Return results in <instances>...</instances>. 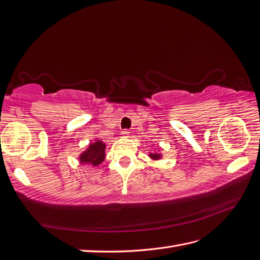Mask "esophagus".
<instances>
[{"instance_id":"obj_1","label":"esophagus","mask_w":260,"mask_h":260,"mask_svg":"<svg viewBox=\"0 0 260 260\" xmlns=\"http://www.w3.org/2000/svg\"><path fill=\"white\" fill-rule=\"evenodd\" d=\"M122 135H123L124 137H128V135H129V132H128L127 129H125V131H123V132H122Z\"/></svg>"}]
</instances>
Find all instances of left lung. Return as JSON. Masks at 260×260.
Masks as SVG:
<instances>
[{
	"instance_id": "left-lung-1",
	"label": "left lung",
	"mask_w": 260,
	"mask_h": 260,
	"mask_svg": "<svg viewBox=\"0 0 260 260\" xmlns=\"http://www.w3.org/2000/svg\"><path fill=\"white\" fill-rule=\"evenodd\" d=\"M148 157L153 160H159L162 158V155L159 152H154V153H149Z\"/></svg>"
}]
</instances>
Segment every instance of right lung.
I'll list each match as a JSON object with an SVG mask.
<instances>
[{
  "label": "right lung",
  "mask_w": 260,
  "mask_h": 260,
  "mask_svg": "<svg viewBox=\"0 0 260 260\" xmlns=\"http://www.w3.org/2000/svg\"><path fill=\"white\" fill-rule=\"evenodd\" d=\"M105 149L106 143L96 138L95 142L89 143L87 148L80 154V156H78V161L82 165H90L93 167L99 166L105 160Z\"/></svg>",
  "instance_id": "obj_1"
}]
</instances>
